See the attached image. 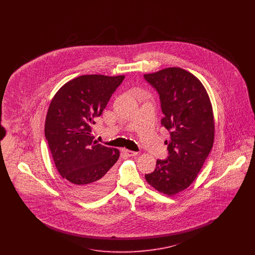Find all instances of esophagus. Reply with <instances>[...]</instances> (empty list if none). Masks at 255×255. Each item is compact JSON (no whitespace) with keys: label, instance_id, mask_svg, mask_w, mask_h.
Masks as SVG:
<instances>
[{"label":"esophagus","instance_id":"esophagus-1","mask_svg":"<svg viewBox=\"0 0 255 255\" xmlns=\"http://www.w3.org/2000/svg\"><path fill=\"white\" fill-rule=\"evenodd\" d=\"M124 152L126 153V155H127L128 157H135V156L138 155L137 152H133V151L128 150V149H124Z\"/></svg>","mask_w":255,"mask_h":255}]
</instances>
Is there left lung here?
Segmentation results:
<instances>
[{"instance_id":"left-lung-1","label":"left lung","mask_w":255,"mask_h":255,"mask_svg":"<svg viewBox=\"0 0 255 255\" xmlns=\"http://www.w3.org/2000/svg\"><path fill=\"white\" fill-rule=\"evenodd\" d=\"M159 95L164 118L161 125L169 131L168 157L157 159L156 168L145 180L158 192L173 196L186 189L197 178L215 134L213 110L202 82L183 69L173 67L144 74Z\"/></svg>"}]
</instances>
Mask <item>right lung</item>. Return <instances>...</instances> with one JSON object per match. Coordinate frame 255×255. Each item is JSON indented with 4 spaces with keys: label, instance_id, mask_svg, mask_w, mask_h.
I'll return each instance as SVG.
<instances>
[{
    "label": "right lung",
    "instance_id": "right-lung-1",
    "mask_svg": "<svg viewBox=\"0 0 255 255\" xmlns=\"http://www.w3.org/2000/svg\"><path fill=\"white\" fill-rule=\"evenodd\" d=\"M123 79L124 75L78 76L62 86L49 104L45 135L55 167L87 200L103 196L113 183L111 168L120 151L96 142L92 126Z\"/></svg>",
    "mask_w": 255,
    "mask_h": 255
}]
</instances>
